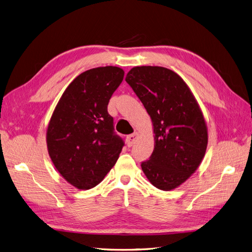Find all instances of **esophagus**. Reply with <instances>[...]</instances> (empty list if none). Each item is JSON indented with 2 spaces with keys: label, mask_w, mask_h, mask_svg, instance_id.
<instances>
[{
  "label": "esophagus",
  "mask_w": 252,
  "mask_h": 252,
  "mask_svg": "<svg viewBox=\"0 0 252 252\" xmlns=\"http://www.w3.org/2000/svg\"><path fill=\"white\" fill-rule=\"evenodd\" d=\"M138 138H139V133H136V132H134V133H132V134H130V135H128L127 138H126V143H127V146H132V145L135 143V141L138 140Z\"/></svg>",
  "instance_id": "esophagus-1"
}]
</instances>
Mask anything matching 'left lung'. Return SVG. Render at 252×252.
I'll use <instances>...</instances> for the list:
<instances>
[{
	"label": "left lung",
	"mask_w": 252,
	"mask_h": 252,
	"mask_svg": "<svg viewBox=\"0 0 252 252\" xmlns=\"http://www.w3.org/2000/svg\"><path fill=\"white\" fill-rule=\"evenodd\" d=\"M126 82L151 118L155 149L142 170L155 187H179L202 163L208 144L207 125L191 90L165 67L131 68Z\"/></svg>",
	"instance_id": "8db88e82"
}]
</instances>
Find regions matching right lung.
Here are the masks:
<instances>
[{
    "instance_id": "add662e5",
    "label": "right lung",
    "mask_w": 252,
    "mask_h": 252,
    "mask_svg": "<svg viewBox=\"0 0 252 252\" xmlns=\"http://www.w3.org/2000/svg\"><path fill=\"white\" fill-rule=\"evenodd\" d=\"M123 78L124 70L116 66L84 71L68 85L52 112L46 132L48 154L59 173L75 188L100 184L124 146L107 111Z\"/></svg>"
}]
</instances>
